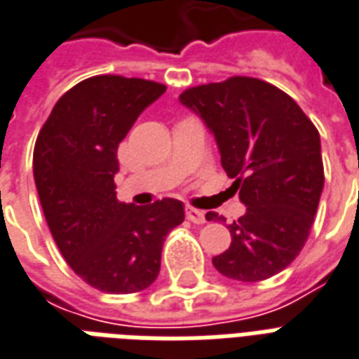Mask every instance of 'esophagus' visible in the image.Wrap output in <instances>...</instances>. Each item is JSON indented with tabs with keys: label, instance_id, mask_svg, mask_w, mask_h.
I'll return each instance as SVG.
<instances>
[{
	"label": "esophagus",
	"instance_id": "34e87169",
	"mask_svg": "<svg viewBox=\"0 0 359 359\" xmlns=\"http://www.w3.org/2000/svg\"><path fill=\"white\" fill-rule=\"evenodd\" d=\"M185 215H187V219L196 223V225H202V223H206V214L202 212V210H196V208H191L187 206L185 208Z\"/></svg>",
	"mask_w": 359,
	"mask_h": 359
}]
</instances>
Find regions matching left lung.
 <instances>
[{
  "label": "left lung",
  "instance_id": "8db88e82",
  "mask_svg": "<svg viewBox=\"0 0 359 359\" xmlns=\"http://www.w3.org/2000/svg\"><path fill=\"white\" fill-rule=\"evenodd\" d=\"M182 106L214 136L231 191L246 206L229 225L231 246L212 263L238 282H259L290 265L309 238L323 189L316 126L295 100L253 77L185 90ZM206 219L225 221L215 212Z\"/></svg>",
  "mask_w": 359,
  "mask_h": 359
}]
</instances>
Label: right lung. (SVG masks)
<instances>
[{
	"label": "right lung",
	"mask_w": 359,
	"mask_h": 359,
	"mask_svg": "<svg viewBox=\"0 0 359 359\" xmlns=\"http://www.w3.org/2000/svg\"><path fill=\"white\" fill-rule=\"evenodd\" d=\"M166 87L98 75L62 96L37 136L34 177L56 246L75 274L106 293L149 287L166 234L185 217L183 202L147 206L117 201V147Z\"/></svg>",
	"instance_id": "obj_1"
}]
</instances>
